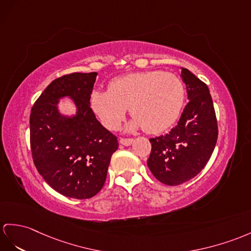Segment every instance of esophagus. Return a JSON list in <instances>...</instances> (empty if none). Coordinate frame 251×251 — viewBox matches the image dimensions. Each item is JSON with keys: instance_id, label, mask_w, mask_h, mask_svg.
Segmentation results:
<instances>
[{"instance_id": "obj_1", "label": "esophagus", "mask_w": 251, "mask_h": 251, "mask_svg": "<svg viewBox=\"0 0 251 251\" xmlns=\"http://www.w3.org/2000/svg\"><path fill=\"white\" fill-rule=\"evenodd\" d=\"M119 143L124 146H131L133 144V138H120Z\"/></svg>"}]
</instances>
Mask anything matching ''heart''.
Listing matches in <instances>:
<instances>
[{
  "mask_svg": "<svg viewBox=\"0 0 251 251\" xmlns=\"http://www.w3.org/2000/svg\"><path fill=\"white\" fill-rule=\"evenodd\" d=\"M184 101L182 79L163 71L134 72L116 77L108 90L95 89L89 97L91 111L107 129H117L130 107L134 118L126 130L144 127L152 134L164 132L175 124Z\"/></svg>",
  "mask_w": 251,
  "mask_h": 251,
  "instance_id": "obj_1",
  "label": "heart"
}]
</instances>
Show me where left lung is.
I'll list each match as a JSON object with an SVG mask.
<instances>
[{
    "label": "left lung",
    "instance_id": "obj_1",
    "mask_svg": "<svg viewBox=\"0 0 251 251\" xmlns=\"http://www.w3.org/2000/svg\"><path fill=\"white\" fill-rule=\"evenodd\" d=\"M188 103L180 120L165 135L150 138L147 165L166 185H179L204 168L217 142L218 129L212 97L206 85L186 68H181Z\"/></svg>",
    "mask_w": 251,
    "mask_h": 251
}]
</instances>
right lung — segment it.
Returning <instances> with one entry per match:
<instances>
[{"label": "right lung", "mask_w": 251, "mask_h": 251, "mask_svg": "<svg viewBox=\"0 0 251 251\" xmlns=\"http://www.w3.org/2000/svg\"><path fill=\"white\" fill-rule=\"evenodd\" d=\"M97 75L75 72L54 79L30 111L35 166L48 184L66 197L87 199L99 193L118 149L117 138L97 120L89 105ZM63 97L75 103L73 115L60 113Z\"/></svg>", "instance_id": "obj_1"}]
</instances>
